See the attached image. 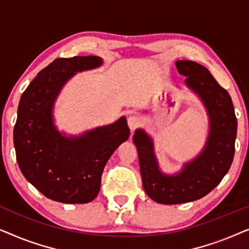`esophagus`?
<instances>
[{
    "label": "esophagus",
    "mask_w": 249,
    "mask_h": 249,
    "mask_svg": "<svg viewBox=\"0 0 249 249\" xmlns=\"http://www.w3.org/2000/svg\"><path fill=\"white\" fill-rule=\"evenodd\" d=\"M128 125L129 128H130L131 131H134L136 128L139 127V124H141V122H139V119L136 117V115H130V117L128 118Z\"/></svg>",
    "instance_id": "1"
}]
</instances>
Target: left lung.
<instances>
[{
    "mask_svg": "<svg viewBox=\"0 0 249 249\" xmlns=\"http://www.w3.org/2000/svg\"><path fill=\"white\" fill-rule=\"evenodd\" d=\"M176 66L209 117V136L202 152L186 162L180 171L166 175L160 169L151 136L144 129H137L132 137L138 152L142 187L149 198L166 205L194 202L215 188L232 163L237 136V118L229 93L202 64L179 60Z\"/></svg>",
    "mask_w": 249,
    "mask_h": 249,
    "instance_id": "obj_1",
    "label": "left lung"
}]
</instances>
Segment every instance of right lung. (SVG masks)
<instances>
[{
	"label": "right lung",
	"mask_w": 249,
	"mask_h": 249,
	"mask_svg": "<svg viewBox=\"0 0 249 249\" xmlns=\"http://www.w3.org/2000/svg\"><path fill=\"white\" fill-rule=\"evenodd\" d=\"M102 64L94 55L54 60L20 98L13 130L17 161L25 178L55 202H91L100 192L105 164L130 135L124 117L79 136H67L54 124V103L64 85L77 72Z\"/></svg>",
	"instance_id": "obj_1"
}]
</instances>
